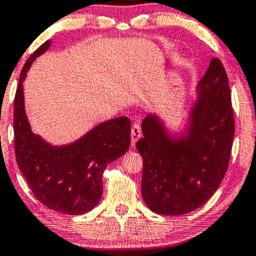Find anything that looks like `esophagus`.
<instances>
[{"label":"esophagus","instance_id":"1","mask_svg":"<svg viewBox=\"0 0 256 256\" xmlns=\"http://www.w3.org/2000/svg\"><path fill=\"white\" fill-rule=\"evenodd\" d=\"M140 137H141V126L138 122H135L131 128V142H132V144H136Z\"/></svg>","mask_w":256,"mask_h":256}]
</instances>
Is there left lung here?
<instances>
[{
    "instance_id": "obj_1",
    "label": "left lung",
    "mask_w": 256,
    "mask_h": 256,
    "mask_svg": "<svg viewBox=\"0 0 256 256\" xmlns=\"http://www.w3.org/2000/svg\"><path fill=\"white\" fill-rule=\"evenodd\" d=\"M189 135L172 141L154 115L142 122L136 148L144 158L142 198L153 212L178 216L206 202L228 169L234 115L227 74L214 58L198 86Z\"/></svg>"
}]
</instances>
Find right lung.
Segmentation results:
<instances>
[{
	"label": "right lung",
	"instance_id": "add662e5",
	"mask_svg": "<svg viewBox=\"0 0 256 256\" xmlns=\"http://www.w3.org/2000/svg\"><path fill=\"white\" fill-rule=\"evenodd\" d=\"M50 46L45 42L22 68L14 96V152L17 164L34 196L50 210L64 214L90 211L103 194L106 166L130 147L131 122L126 116L100 124L80 141L52 147L34 135L24 112L23 82L34 58Z\"/></svg>",
	"mask_w": 256,
	"mask_h": 256
}]
</instances>
